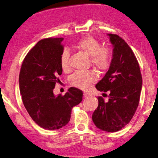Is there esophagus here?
Wrapping results in <instances>:
<instances>
[{"mask_svg":"<svg viewBox=\"0 0 158 158\" xmlns=\"http://www.w3.org/2000/svg\"><path fill=\"white\" fill-rule=\"evenodd\" d=\"M89 96H90V95H89V94H88V93H86V92L83 93V97H88Z\"/></svg>","mask_w":158,"mask_h":158,"instance_id":"1","label":"esophagus"}]
</instances>
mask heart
Masks as SVG:
<instances>
[{
    "instance_id": "heart-1",
    "label": "heart",
    "mask_w": 158,
    "mask_h": 158,
    "mask_svg": "<svg viewBox=\"0 0 158 158\" xmlns=\"http://www.w3.org/2000/svg\"><path fill=\"white\" fill-rule=\"evenodd\" d=\"M77 50L89 56L92 65L99 72L105 71L108 69L110 63L111 51L108 47H101L99 41L94 37L87 35L80 40L76 45ZM69 52L68 50H64L60 58L61 66L64 71H67L69 68ZM97 75L94 71L76 72L69 79L71 85L80 89H86L96 82Z\"/></svg>"
}]
</instances>
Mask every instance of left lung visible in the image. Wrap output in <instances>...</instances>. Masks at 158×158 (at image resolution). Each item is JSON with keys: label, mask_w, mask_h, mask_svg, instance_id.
Here are the masks:
<instances>
[{"label": "left lung", "mask_w": 158, "mask_h": 158, "mask_svg": "<svg viewBox=\"0 0 158 158\" xmlns=\"http://www.w3.org/2000/svg\"><path fill=\"white\" fill-rule=\"evenodd\" d=\"M113 46L108 71L96 85L101 92H110L108 101L98 97L99 105L92 114L97 128L118 131L130 122L138 107L142 87L140 68L135 55L123 38L107 34Z\"/></svg>", "instance_id": "8db88e82"}]
</instances>
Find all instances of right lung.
<instances>
[{
  "label": "right lung",
  "mask_w": 158,
  "mask_h": 158,
  "mask_svg": "<svg viewBox=\"0 0 158 158\" xmlns=\"http://www.w3.org/2000/svg\"><path fill=\"white\" fill-rule=\"evenodd\" d=\"M63 40L50 38L40 40L28 52L20 70L19 89L26 109L37 125L48 130L66 125L72 108L82 100V92L75 87H70L64 96L54 94L62 73Z\"/></svg>",
  "instance_id": "right-lung-1"
}]
</instances>
